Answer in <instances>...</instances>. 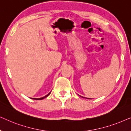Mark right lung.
<instances>
[{"label":"right lung","instance_id":"1","mask_svg":"<svg viewBox=\"0 0 131 131\" xmlns=\"http://www.w3.org/2000/svg\"><path fill=\"white\" fill-rule=\"evenodd\" d=\"M50 94H51V92L49 93V94H48V95H46V96H43V97H42V98H33V99H34V100H43V98H45L46 97H47V96L49 95Z\"/></svg>","mask_w":131,"mask_h":131}]
</instances>
